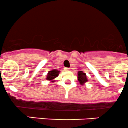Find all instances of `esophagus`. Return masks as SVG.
<instances>
[{"mask_svg":"<svg viewBox=\"0 0 128 128\" xmlns=\"http://www.w3.org/2000/svg\"><path fill=\"white\" fill-rule=\"evenodd\" d=\"M64 69H65L66 71H70V70H71V69L69 68H64Z\"/></svg>","mask_w":128,"mask_h":128,"instance_id":"1","label":"esophagus"}]
</instances>
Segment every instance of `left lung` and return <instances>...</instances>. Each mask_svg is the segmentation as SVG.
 Instances as JSON below:
<instances>
[{
	"label": "left lung",
	"instance_id": "8db88e82",
	"mask_svg": "<svg viewBox=\"0 0 128 128\" xmlns=\"http://www.w3.org/2000/svg\"><path fill=\"white\" fill-rule=\"evenodd\" d=\"M78 80L81 84H84V83L88 82V79L86 77V75L85 73L83 72V71L78 72Z\"/></svg>",
	"mask_w": 128,
	"mask_h": 128
}]
</instances>
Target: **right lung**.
I'll return each mask as SVG.
<instances>
[{"instance_id": "1", "label": "right lung", "mask_w": 128, "mask_h": 128, "mask_svg": "<svg viewBox=\"0 0 128 128\" xmlns=\"http://www.w3.org/2000/svg\"><path fill=\"white\" fill-rule=\"evenodd\" d=\"M60 71L57 70H52L51 71L48 72V74L46 76V80H51L52 82H54L55 80H53L55 78H56L57 76L59 74Z\"/></svg>"}]
</instances>
